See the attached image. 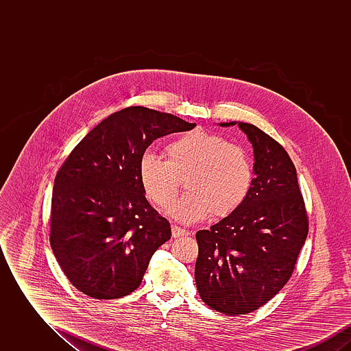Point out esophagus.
I'll return each instance as SVG.
<instances>
[{
	"mask_svg": "<svg viewBox=\"0 0 351 351\" xmlns=\"http://www.w3.org/2000/svg\"><path fill=\"white\" fill-rule=\"evenodd\" d=\"M171 232H172V237H173V238H179V237H184V235H188V234H189V232L184 230V229L179 228V226H172Z\"/></svg>",
	"mask_w": 351,
	"mask_h": 351,
	"instance_id": "34e87169",
	"label": "esophagus"
}]
</instances>
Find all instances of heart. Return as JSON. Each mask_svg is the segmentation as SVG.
I'll return each instance as SVG.
<instances>
[{
    "instance_id": "obj_1",
    "label": "heart",
    "mask_w": 351,
    "mask_h": 351,
    "mask_svg": "<svg viewBox=\"0 0 351 351\" xmlns=\"http://www.w3.org/2000/svg\"><path fill=\"white\" fill-rule=\"evenodd\" d=\"M189 189L169 209L171 217L195 223L215 213L226 217L246 200L252 184L249 156L217 134L195 130L166 147V160L147 152L139 163V182L147 199L169 206L179 193L180 179Z\"/></svg>"
}]
</instances>
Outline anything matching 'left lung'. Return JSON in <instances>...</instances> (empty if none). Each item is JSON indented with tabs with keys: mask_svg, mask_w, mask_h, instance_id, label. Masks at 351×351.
<instances>
[{
	"mask_svg": "<svg viewBox=\"0 0 351 351\" xmlns=\"http://www.w3.org/2000/svg\"><path fill=\"white\" fill-rule=\"evenodd\" d=\"M238 126L254 149L250 192L232 215L196 233L195 279L201 300L228 316L256 311L283 288L309 229L296 168L287 151L256 126Z\"/></svg>",
	"mask_w": 351,
	"mask_h": 351,
	"instance_id": "obj_1",
	"label": "left lung"
}]
</instances>
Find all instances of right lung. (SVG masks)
I'll list each match as a JSON object with an SVG mask.
<instances>
[{"mask_svg": "<svg viewBox=\"0 0 351 351\" xmlns=\"http://www.w3.org/2000/svg\"><path fill=\"white\" fill-rule=\"evenodd\" d=\"M195 126L149 108H125L86 134L59 168L51 247L68 280L86 296L119 299L142 283L171 226L145 197L141 159L155 139Z\"/></svg>", "mask_w": 351, "mask_h": 351, "instance_id": "obj_1", "label": "right lung"}]
</instances>
